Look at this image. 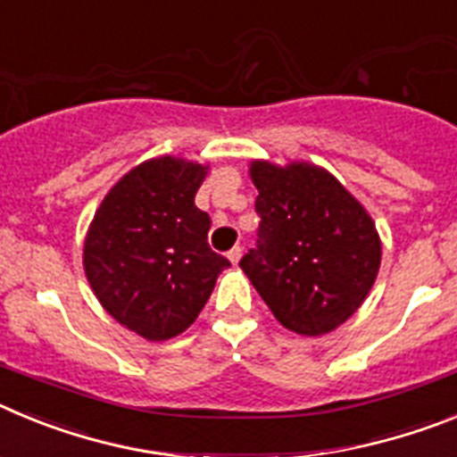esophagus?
<instances>
[{
	"instance_id": "esophagus-1",
	"label": "esophagus",
	"mask_w": 457,
	"mask_h": 457,
	"mask_svg": "<svg viewBox=\"0 0 457 457\" xmlns=\"http://www.w3.org/2000/svg\"><path fill=\"white\" fill-rule=\"evenodd\" d=\"M242 258V247H233L231 252H228V261H231L233 265H237V261Z\"/></svg>"
}]
</instances>
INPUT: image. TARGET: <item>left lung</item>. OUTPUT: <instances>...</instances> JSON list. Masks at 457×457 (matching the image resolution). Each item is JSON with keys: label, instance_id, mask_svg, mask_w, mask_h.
I'll return each instance as SVG.
<instances>
[{"label": "left lung", "instance_id": "8db88e82", "mask_svg": "<svg viewBox=\"0 0 457 457\" xmlns=\"http://www.w3.org/2000/svg\"><path fill=\"white\" fill-rule=\"evenodd\" d=\"M249 176L261 226L242 272L286 329L302 337L332 332L375 284L382 261L375 221L316 164L253 160Z\"/></svg>", "mask_w": 457, "mask_h": 457}]
</instances>
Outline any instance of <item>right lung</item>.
Here are the masks:
<instances>
[{
    "mask_svg": "<svg viewBox=\"0 0 457 457\" xmlns=\"http://www.w3.org/2000/svg\"><path fill=\"white\" fill-rule=\"evenodd\" d=\"M208 167L155 157L109 189L84 240V272L109 316L146 341L196 320L228 261L208 245L210 217L194 205Z\"/></svg>",
    "mask_w": 457,
    "mask_h": 457,
    "instance_id": "1",
    "label": "right lung"
}]
</instances>
